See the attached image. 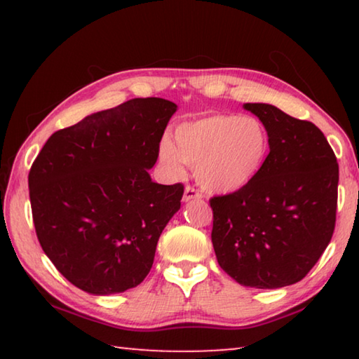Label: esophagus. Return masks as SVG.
<instances>
[{"label": "esophagus", "instance_id": "34e87169", "mask_svg": "<svg viewBox=\"0 0 359 359\" xmlns=\"http://www.w3.org/2000/svg\"><path fill=\"white\" fill-rule=\"evenodd\" d=\"M201 198H203V193L198 191L196 188L185 187V191H184V203L191 201V199H201Z\"/></svg>", "mask_w": 359, "mask_h": 359}]
</instances>
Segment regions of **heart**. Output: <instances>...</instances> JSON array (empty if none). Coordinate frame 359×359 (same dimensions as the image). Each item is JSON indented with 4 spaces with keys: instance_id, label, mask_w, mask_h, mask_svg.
<instances>
[{
    "instance_id": "obj_1",
    "label": "heart",
    "mask_w": 359,
    "mask_h": 359,
    "mask_svg": "<svg viewBox=\"0 0 359 359\" xmlns=\"http://www.w3.org/2000/svg\"><path fill=\"white\" fill-rule=\"evenodd\" d=\"M269 154V137L255 117L214 114L184 121L172 141L163 137L158 160L172 177L194 166L199 185L214 193H234L257 177Z\"/></svg>"
}]
</instances>
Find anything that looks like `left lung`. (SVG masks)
I'll return each instance as SVG.
<instances>
[{
    "label": "left lung",
    "instance_id": "8db88e82",
    "mask_svg": "<svg viewBox=\"0 0 359 359\" xmlns=\"http://www.w3.org/2000/svg\"><path fill=\"white\" fill-rule=\"evenodd\" d=\"M269 137V155L250 184L214 196L212 244L222 269L244 287L274 290L302 280L336 224L339 165L312 121L247 102Z\"/></svg>",
    "mask_w": 359,
    "mask_h": 359
}]
</instances>
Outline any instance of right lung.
I'll list each match as a JSON object with an SVG mask.
<instances>
[{
	"label": "right lung",
	"instance_id": "add662e5",
	"mask_svg": "<svg viewBox=\"0 0 359 359\" xmlns=\"http://www.w3.org/2000/svg\"><path fill=\"white\" fill-rule=\"evenodd\" d=\"M175 111L163 98L130 100L53 133L36 156L28 174L36 234L77 288L123 293L150 272L184 194L182 184L149 174Z\"/></svg>",
	"mask_w": 359,
	"mask_h": 359
}]
</instances>
